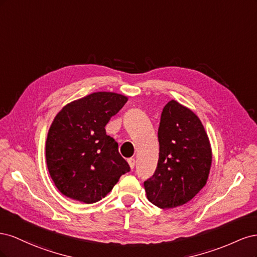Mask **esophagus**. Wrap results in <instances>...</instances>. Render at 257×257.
<instances>
[{
	"mask_svg": "<svg viewBox=\"0 0 257 257\" xmlns=\"http://www.w3.org/2000/svg\"><path fill=\"white\" fill-rule=\"evenodd\" d=\"M127 163H128L130 167H131L132 169H134V166H135V159H133V158L128 159V160H127Z\"/></svg>",
	"mask_w": 257,
	"mask_h": 257,
	"instance_id": "34e87169",
	"label": "esophagus"
}]
</instances>
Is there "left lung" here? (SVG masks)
Returning a JSON list of instances; mask_svg holds the SVG:
<instances>
[{
  "label": "left lung",
  "instance_id": "left-lung-1",
  "mask_svg": "<svg viewBox=\"0 0 257 257\" xmlns=\"http://www.w3.org/2000/svg\"><path fill=\"white\" fill-rule=\"evenodd\" d=\"M158 136V167L144 182L145 190L153 205L176 208L205 186L211 167V147L198 116L174 99L163 108Z\"/></svg>",
  "mask_w": 257,
  "mask_h": 257
}]
</instances>
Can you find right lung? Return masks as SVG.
Masks as SVG:
<instances>
[{
	"mask_svg": "<svg viewBox=\"0 0 257 257\" xmlns=\"http://www.w3.org/2000/svg\"><path fill=\"white\" fill-rule=\"evenodd\" d=\"M127 102L112 92H96L67 104L56 115L46 142V160L58 190L93 204L105 197L131 168L106 135L111 116Z\"/></svg>",
	"mask_w": 257,
	"mask_h": 257,
	"instance_id": "1",
	"label": "right lung"
}]
</instances>
